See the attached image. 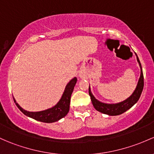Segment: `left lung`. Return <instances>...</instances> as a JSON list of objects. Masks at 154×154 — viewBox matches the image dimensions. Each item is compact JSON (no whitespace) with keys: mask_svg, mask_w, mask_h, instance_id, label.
Returning a JSON list of instances; mask_svg holds the SVG:
<instances>
[{"mask_svg":"<svg viewBox=\"0 0 154 154\" xmlns=\"http://www.w3.org/2000/svg\"><path fill=\"white\" fill-rule=\"evenodd\" d=\"M137 55V54H136ZM137 62L139 63L140 65V70H141V74H140V79H139L138 83H137V87H136L135 90L133 92V94L125 100L124 101L120 102L118 103H112V104H109V103H102V102L99 101L94 97L93 94H92L91 91V88L89 85V89H88V93L91 97V100L92 104L97 111H100V112L103 113V114H108L109 116H116L122 114V113L125 112L128 109H130L134 104L137 103V101L140 99L141 94L143 90L144 87V77H143V72H142V69L140 61L139 60V57L137 55Z\"/></svg>","mask_w":154,"mask_h":154,"instance_id":"1","label":"left lung"}]
</instances>
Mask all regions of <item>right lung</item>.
I'll use <instances>...</instances> for the list:
<instances>
[{
  "mask_svg": "<svg viewBox=\"0 0 154 154\" xmlns=\"http://www.w3.org/2000/svg\"><path fill=\"white\" fill-rule=\"evenodd\" d=\"M77 81V77H74L72 80H71L69 83L66 85L63 94L59 102L57 103L55 106L48 108L46 110H43V111H35V112L34 111H26L19 106L18 103L16 102L15 99L14 97H13V99H14V102L17 108L26 116L32 118L35 120L40 121V122L51 123V122H54L60 120V119L67 115V114L69 113V107H70L71 96H72L73 90H74Z\"/></svg>",
  "mask_w": 154,
  "mask_h": 154,
  "instance_id": "1",
  "label": "right lung"
}]
</instances>
